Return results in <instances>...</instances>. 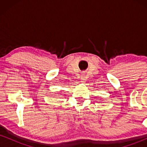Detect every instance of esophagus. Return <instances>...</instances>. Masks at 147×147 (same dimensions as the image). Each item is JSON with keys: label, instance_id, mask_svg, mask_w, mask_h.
<instances>
[{"label": "esophagus", "instance_id": "obj_1", "mask_svg": "<svg viewBox=\"0 0 147 147\" xmlns=\"http://www.w3.org/2000/svg\"><path fill=\"white\" fill-rule=\"evenodd\" d=\"M81 82H83V83L86 82V78L84 75H82V77H81Z\"/></svg>", "mask_w": 147, "mask_h": 147}]
</instances>
